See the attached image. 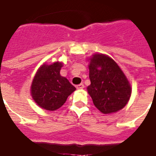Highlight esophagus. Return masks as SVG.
<instances>
[{
    "label": "esophagus",
    "mask_w": 156,
    "mask_h": 156,
    "mask_svg": "<svg viewBox=\"0 0 156 156\" xmlns=\"http://www.w3.org/2000/svg\"><path fill=\"white\" fill-rule=\"evenodd\" d=\"M76 88H78V89H82V88H84V85H83V83H80V84L77 85Z\"/></svg>",
    "instance_id": "34e87169"
}]
</instances>
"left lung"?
Instances as JSON below:
<instances>
[{
  "mask_svg": "<svg viewBox=\"0 0 156 156\" xmlns=\"http://www.w3.org/2000/svg\"><path fill=\"white\" fill-rule=\"evenodd\" d=\"M88 92L95 107L103 114L123 108L129 99L130 85L119 67L112 58L95 54L91 58Z\"/></svg>",
  "mask_w": 156,
  "mask_h": 156,
  "instance_id": "8db88e82",
  "label": "left lung"
}]
</instances>
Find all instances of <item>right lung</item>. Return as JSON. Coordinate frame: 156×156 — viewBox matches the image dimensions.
I'll return each mask as SVG.
<instances>
[{
  "instance_id": "1",
  "label": "right lung",
  "mask_w": 156,
  "mask_h": 156,
  "mask_svg": "<svg viewBox=\"0 0 156 156\" xmlns=\"http://www.w3.org/2000/svg\"><path fill=\"white\" fill-rule=\"evenodd\" d=\"M61 62L43 64L37 72L31 91L33 99L46 110L54 111L64 105L67 98L75 91V87L60 75Z\"/></svg>"
}]
</instances>
